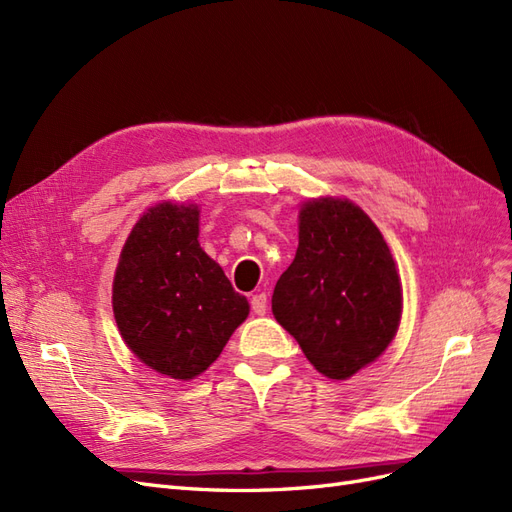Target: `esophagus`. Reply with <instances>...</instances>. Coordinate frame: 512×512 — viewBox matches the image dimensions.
<instances>
[{
    "label": "esophagus",
    "mask_w": 512,
    "mask_h": 512,
    "mask_svg": "<svg viewBox=\"0 0 512 512\" xmlns=\"http://www.w3.org/2000/svg\"><path fill=\"white\" fill-rule=\"evenodd\" d=\"M250 305L254 309V314L258 316H265L267 314V294L265 292H258L250 299Z\"/></svg>",
    "instance_id": "esophagus-1"
}]
</instances>
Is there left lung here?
Returning <instances> with one entry per match:
<instances>
[{
    "label": "left lung",
    "instance_id": "8db88e82",
    "mask_svg": "<svg viewBox=\"0 0 512 512\" xmlns=\"http://www.w3.org/2000/svg\"><path fill=\"white\" fill-rule=\"evenodd\" d=\"M271 307L331 380L378 359L399 327L401 284L389 245L361 207L342 198L303 205L297 256L277 280Z\"/></svg>",
    "mask_w": 512,
    "mask_h": 512
}]
</instances>
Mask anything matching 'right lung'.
Wrapping results in <instances>:
<instances>
[{
	"label": "right lung",
	"mask_w": 512,
	"mask_h": 512,
	"mask_svg": "<svg viewBox=\"0 0 512 512\" xmlns=\"http://www.w3.org/2000/svg\"><path fill=\"white\" fill-rule=\"evenodd\" d=\"M113 312L138 359L164 376L192 380L218 359L250 305L200 247L198 207L162 203L123 245Z\"/></svg>",
	"instance_id": "right-lung-1"
}]
</instances>
